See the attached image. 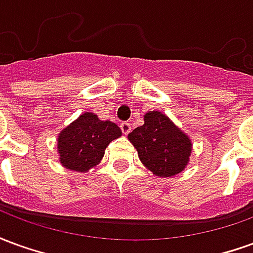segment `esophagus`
I'll return each instance as SVG.
<instances>
[{"label": "esophagus", "instance_id": "obj_1", "mask_svg": "<svg viewBox=\"0 0 253 253\" xmlns=\"http://www.w3.org/2000/svg\"><path fill=\"white\" fill-rule=\"evenodd\" d=\"M121 130H122V132L125 134V135H127L128 132L131 131V125H130V123H127V122H122Z\"/></svg>", "mask_w": 253, "mask_h": 253}]
</instances>
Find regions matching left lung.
Masks as SVG:
<instances>
[{"label":"left lung","instance_id":"obj_1","mask_svg":"<svg viewBox=\"0 0 253 253\" xmlns=\"http://www.w3.org/2000/svg\"><path fill=\"white\" fill-rule=\"evenodd\" d=\"M142 126L128 134L142 164L160 177L180 173L190 161L192 143L169 118L159 111H149Z\"/></svg>","mask_w":253,"mask_h":253}]
</instances>
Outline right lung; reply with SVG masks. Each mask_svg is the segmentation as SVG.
<instances>
[{
	"mask_svg": "<svg viewBox=\"0 0 253 253\" xmlns=\"http://www.w3.org/2000/svg\"><path fill=\"white\" fill-rule=\"evenodd\" d=\"M122 135V130L110 121L85 112L59 132V161L67 169L86 172L99 164L111 141Z\"/></svg>",
	"mask_w": 253,
	"mask_h": 253,
	"instance_id": "right-lung-1",
	"label": "right lung"
}]
</instances>
